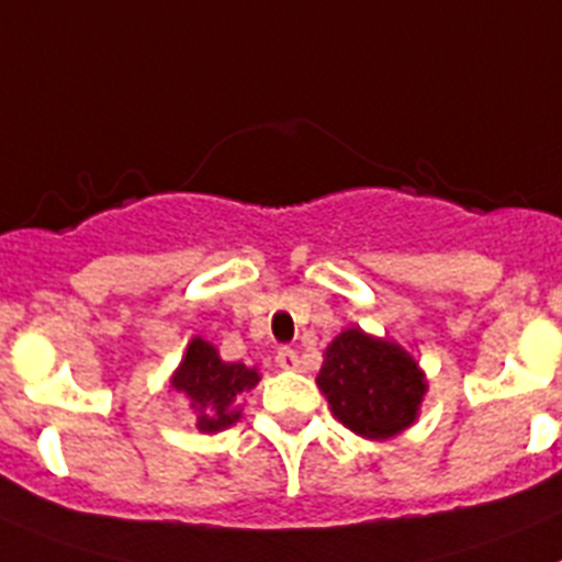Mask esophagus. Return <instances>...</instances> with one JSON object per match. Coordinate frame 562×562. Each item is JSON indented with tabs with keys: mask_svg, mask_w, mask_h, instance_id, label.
<instances>
[{
	"mask_svg": "<svg viewBox=\"0 0 562 562\" xmlns=\"http://www.w3.org/2000/svg\"><path fill=\"white\" fill-rule=\"evenodd\" d=\"M276 361H278V367L286 369V372H292V369H299V352L290 347H281L276 352Z\"/></svg>",
	"mask_w": 562,
	"mask_h": 562,
	"instance_id": "esophagus-1",
	"label": "esophagus"
}]
</instances>
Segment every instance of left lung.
<instances>
[{"label":"left lung","mask_w":562,"mask_h":562,"mask_svg":"<svg viewBox=\"0 0 562 562\" xmlns=\"http://www.w3.org/2000/svg\"><path fill=\"white\" fill-rule=\"evenodd\" d=\"M315 383L335 418L367 440H390L409 429L429 390L420 363L397 340L361 327L335 335Z\"/></svg>","instance_id":"obj_1"}]
</instances>
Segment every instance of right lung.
<instances>
[{
    "mask_svg": "<svg viewBox=\"0 0 562 562\" xmlns=\"http://www.w3.org/2000/svg\"><path fill=\"white\" fill-rule=\"evenodd\" d=\"M261 372L247 363L222 361L218 349L195 335L181 355V363L170 378V390L184 397L195 415V429L204 435L229 429L241 420L238 397L256 390Z\"/></svg>",
    "mask_w": 562,
    "mask_h": 562,
    "instance_id": "1",
    "label": "right lung"
}]
</instances>
